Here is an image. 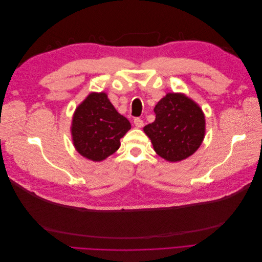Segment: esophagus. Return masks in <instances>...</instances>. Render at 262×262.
Returning <instances> with one entry per match:
<instances>
[{"instance_id": "34e87169", "label": "esophagus", "mask_w": 262, "mask_h": 262, "mask_svg": "<svg viewBox=\"0 0 262 262\" xmlns=\"http://www.w3.org/2000/svg\"><path fill=\"white\" fill-rule=\"evenodd\" d=\"M134 124H136L137 128H142V126L144 125L143 120H142V119H140V118H134Z\"/></svg>"}]
</instances>
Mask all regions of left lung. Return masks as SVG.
Instances as JSON below:
<instances>
[{"label":"left lung","instance_id":"obj_1","mask_svg":"<svg viewBox=\"0 0 262 262\" xmlns=\"http://www.w3.org/2000/svg\"><path fill=\"white\" fill-rule=\"evenodd\" d=\"M155 121L144 126L155 152L168 162L192 155L201 145L205 120L201 108L182 94L169 93L154 108Z\"/></svg>","mask_w":262,"mask_h":262}]
</instances>
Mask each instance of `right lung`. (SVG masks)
<instances>
[{
  "label": "right lung",
  "instance_id": "right-lung-1",
  "mask_svg": "<svg viewBox=\"0 0 262 262\" xmlns=\"http://www.w3.org/2000/svg\"><path fill=\"white\" fill-rule=\"evenodd\" d=\"M130 129L128 119L117 112L105 93H92L76 108L71 130L77 152L100 162L116 152Z\"/></svg>",
  "mask_w": 262,
  "mask_h": 262
}]
</instances>
